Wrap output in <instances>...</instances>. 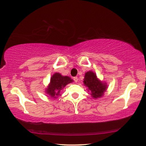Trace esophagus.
I'll list each match as a JSON object with an SVG mask.
<instances>
[{
  "label": "esophagus",
  "instance_id": "34e87169",
  "mask_svg": "<svg viewBox=\"0 0 146 146\" xmlns=\"http://www.w3.org/2000/svg\"><path fill=\"white\" fill-rule=\"evenodd\" d=\"M73 80H74V81H75V82H78V77H77V76L74 77Z\"/></svg>",
  "mask_w": 146,
  "mask_h": 146
}]
</instances>
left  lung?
I'll return each instance as SVG.
<instances>
[{
  "label": "left lung",
  "instance_id": "left-lung-1",
  "mask_svg": "<svg viewBox=\"0 0 146 146\" xmlns=\"http://www.w3.org/2000/svg\"><path fill=\"white\" fill-rule=\"evenodd\" d=\"M83 83L87 87V90L90 92L92 97L94 99L103 97L108 88L107 83L99 80L96 73L92 71L85 73Z\"/></svg>",
  "mask_w": 146,
  "mask_h": 146
}]
</instances>
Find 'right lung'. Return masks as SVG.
Instances as JSON below:
<instances>
[{
  "mask_svg": "<svg viewBox=\"0 0 146 146\" xmlns=\"http://www.w3.org/2000/svg\"><path fill=\"white\" fill-rule=\"evenodd\" d=\"M73 82V80L68 76H63L60 73H54L52 75L47 88L44 92L52 98H57L60 96V92L65 86Z\"/></svg>",
  "mask_w": 146,
  "mask_h": 146,
  "instance_id": "right-lung-1",
  "label": "right lung"
}]
</instances>
